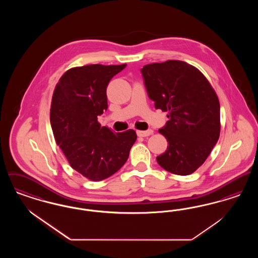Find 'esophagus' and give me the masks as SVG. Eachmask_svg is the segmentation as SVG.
Wrapping results in <instances>:
<instances>
[{"label":"esophagus","instance_id":"34e87169","mask_svg":"<svg viewBox=\"0 0 258 258\" xmlns=\"http://www.w3.org/2000/svg\"><path fill=\"white\" fill-rule=\"evenodd\" d=\"M136 134L140 137H146L153 134V130H147V131H137Z\"/></svg>","mask_w":258,"mask_h":258}]
</instances>
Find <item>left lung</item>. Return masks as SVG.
<instances>
[{
    "instance_id": "1",
    "label": "left lung",
    "mask_w": 258,
    "mask_h": 258,
    "mask_svg": "<svg viewBox=\"0 0 258 258\" xmlns=\"http://www.w3.org/2000/svg\"><path fill=\"white\" fill-rule=\"evenodd\" d=\"M148 96L156 109L168 112L159 130L167 150L157 157L166 171L189 175L201 166L221 132L220 101L207 78L185 61L169 60L141 69Z\"/></svg>"
}]
</instances>
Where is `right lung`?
Masks as SVG:
<instances>
[{
  "instance_id": "right-lung-1",
  "label": "right lung",
  "mask_w": 258,
  "mask_h": 258,
  "mask_svg": "<svg viewBox=\"0 0 258 258\" xmlns=\"http://www.w3.org/2000/svg\"><path fill=\"white\" fill-rule=\"evenodd\" d=\"M125 67L73 68L61 76L53 93L50 123L57 145L74 170L92 181L118 171L136 141L134 130L116 134L98 122V116L108 107V83Z\"/></svg>"
}]
</instances>
